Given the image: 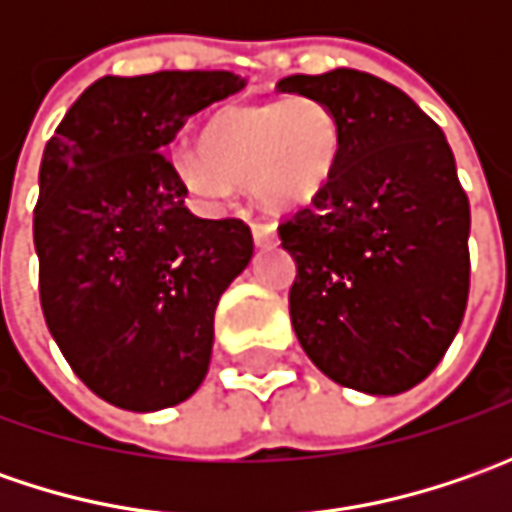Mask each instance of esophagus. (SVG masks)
I'll list each match as a JSON object with an SVG mask.
<instances>
[{"label":"esophagus","mask_w":512,"mask_h":512,"mask_svg":"<svg viewBox=\"0 0 512 512\" xmlns=\"http://www.w3.org/2000/svg\"><path fill=\"white\" fill-rule=\"evenodd\" d=\"M253 242L259 247L267 245H276V225L273 222H267V219H256L253 222Z\"/></svg>","instance_id":"34e87169"}]
</instances>
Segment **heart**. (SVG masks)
Instances as JSON below:
<instances>
[{
  "mask_svg": "<svg viewBox=\"0 0 512 512\" xmlns=\"http://www.w3.org/2000/svg\"><path fill=\"white\" fill-rule=\"evenodd\" d=\"M339 153V116L319 99L290 96L222 108L205 125L202 148L179 150L173 168L205 202H225L236 182L270 205L293 207L322 193Z\"/></svg>",
  "mask_w": 512,
  "mask_h": 512,
  "instance_id": "heart-1",
  "label": "heart"
}]
</instances>
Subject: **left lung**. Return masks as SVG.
<instances>
[{
	"mask_svg": "<svg viewBox=\"0 0 512 512\" xmlns=\"http://www.w3.org/2000/svg\"><path fill=\"white\" fill-rule=\"evenodd\" d=\"M342 125L330 182L279 225L296 259L290 322L333 382L396 396L427 379L470 293V202L442 128L362 70L282 79Z\"/></svg>",
	"mask_w": 512,
	"mask_h": 512,
	"instance_id": "1",
	"label": "left lung"
}]
</instances>
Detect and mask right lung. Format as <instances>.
Wrapping results in <instances>:
<instances>
[{
    "label": "right lung",
    "instance_id": "right-lung-1",
    "mask_svg": "<svg viewBox=\"0 0 512 512\" xmlns=\"http://www.w3.org/2000/svg\"><path fill=\"white\" fill-rule=\"evenodd\" d=\"M242 88L230 70L105 76L45 145L39 302L73 373L116 407H173L205 379L213 313L253 236L242 219L193 216L165 153L187 116Z\"/></svg>",
    "mask_w": 512,
    "mask_h": 512
}]
</instances>
